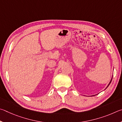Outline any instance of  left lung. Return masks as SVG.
Returning a JSON list of instances; mask_svg holds the SVG:
<instances>
[{
	"mask_svg": "<svg viewBox=\"0 0 122 122\" xmlns=\"http://www.w3.org/2000/svg\"><path fill=\"white\" fill-rule=\"evenodd\" d=\"M112 76H112V79H111V80H110V82H109V84L108 85V86H107V87H106V88H107V87H108L109 86V85H110V83H111V82H112ZM93 96H94V95H93Z\"/></svg>",
	"mask_w": 122,
	"mask_h": 122,
	"instance_id": "8db88e82",
	"label": "left lung"
}]
</instances>
